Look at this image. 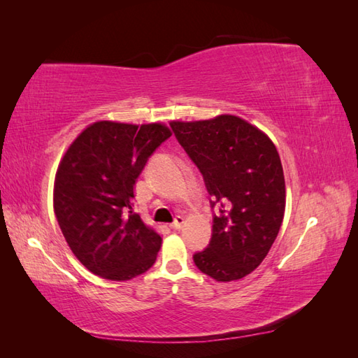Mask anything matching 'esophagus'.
I'll return each mask as SVG.
<instances>
[{
  "label": "esophagus",
  "mask_w": 358,
  "mask_h": 358,
  "mask_svg": "<svg viewBox=\"0 0 358 358\" xmlns=\"http://www.w3.org/2000/svg\"><path fill=\"white\" fill-rule=\"evenodd\" d=\"M185 222H186V218L178 215L177 218H175V222L171 224V227H172V229H181V227H183V224H185Z\"/></svg>",
  "instance_id": "1"
}]
</instances>
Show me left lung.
I'll list each match as a JSON object with an SVG mask.
<instances>
[{"label":"left lung","instance_id":"left-lung-1","mask_svg":"<svg viewBox=\"0 0 358 358\" xmlns=\"http://www.w3.org/2000/svg\"><path fill=\"white\" fill-rule=\"evenodd\" d=\"M171 126L201 171L212 206L220 208L208 249L194 255L196 268L224 283L249 275L268 255L285 217L286 186L275 144L229 113Z\"/></svg>","mask_w":358,"mask_h":358}]
</instances>
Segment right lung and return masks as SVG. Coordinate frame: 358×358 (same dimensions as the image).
I'll use <instances>...</instances> for the list:
<instances>
[{"instance_id":"right-lung-1","label":"right lung","mask_w":358,"mask_h":358,"mask_svg":"<svg viewBox=\"0 0 358 358\" xmlns=\"http://www.w3.org/2000/svg\"><path fill=\"white\" fill-rule=\"evenodd\" d=\"M163 123L89 124L58 164L53 209L73 255L95 275L127 281L155 263L162 237L134 212L135 181L159 144Z\"/></svg>"}]
</instances>
